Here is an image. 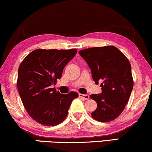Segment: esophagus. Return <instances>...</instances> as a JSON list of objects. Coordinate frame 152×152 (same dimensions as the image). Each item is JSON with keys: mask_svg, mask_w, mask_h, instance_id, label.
Returning a JSON list of instances; mask_svg holds the SVG:
<instances>
[{"mask_svg": "<svg viewBox=\"0 0 152 152\" xmlns=\"http://www.w3.org/2000/svg\"><path fill=\"white\" fill-rule=\"evenodd\" d=\"M79 97L81 98H83L84 99H89L90 96L88 94H79Z\"/></svg>", "mask_w": 152, "mask_h": 152, "instance_id": "esophagus-1", "label": "esophagus"}]
</instances>
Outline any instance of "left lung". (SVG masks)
Instances as JSON below:
<instances>
[{"label": "left lung", "mask_w": 152, "mask_h": 152, "mask_svg": "<svg viewBox=\"0 0 152 152\" xmlns=\"http://www.w3.org/2000/svg\"><path fill=\"white\" fill-rule=\"evenodd\" d=\"M79 54L87 62L95 84L102 83V93L90 95L97 104L91 115L99 122H111L124 110L132 91L134 82L129 60L112 45L85 49L79 51Z\"/></svg>", "instance_id": "1"}]
</instances>
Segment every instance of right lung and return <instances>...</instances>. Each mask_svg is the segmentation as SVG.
<instances>
[{
	"label": "right lung",
	"instance_id": "obj_1",
	"mask_svg": "<svg viewBox=\"0 0 152 152\" xmlns=\"http://www.w3.org/2000/svg\"><path fill=\"white\" fill-rule=\"evenodd\" d=\"M77 52V49H37L20 65L17 80L20 97L27 112L42 125L56 126L63 122L72 100L78 97L75 92L60 94L52 88Z\"/></svg>",
	"mask_w": 152,
	"mask_h": 152
}]
</instances>
